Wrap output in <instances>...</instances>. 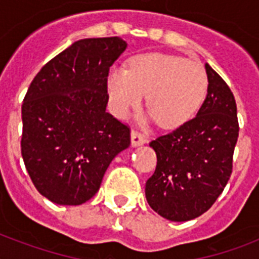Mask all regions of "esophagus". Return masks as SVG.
<instances>
[{
	"instance_id": "1",
	"label": "esophagus",
	"mask_w": 259,
	"mask_h": 259,
	"mask_svg": "<svg viewBox=\"0 0 259 259\" xmlns=\"http://www.w3.org/2000/svg\"><path fill=\"white\" fill-rule=\"evenodd\" d=\"M145 143H146V137L144 136V135L139 134V132H136V131L131 132V145L134 146V148L144 145Z\"/></svg>"
}]
</instances>
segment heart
I'll list each match as a JSON object with an SVG mask.
<instances>
[{
    "instance_id": "obj_1",
    "label": "heart",
    "mask_w": 259,
    "mask_h": 259,
    "mask_svg": "<svg viewBox=\"0 0 259 259\" xmlns=\"http://www.w3.org/2000/svg\"><path fill=\"white\" fill-rule=\"evenodd\" d=\"M206 89L202 66L159 53L135 57L130 71L114 66L107 75L110 106L116 116L127 115L148 93L149 118L167 130L180 127L197 113Z\"/></svg>"
}]
</instances>
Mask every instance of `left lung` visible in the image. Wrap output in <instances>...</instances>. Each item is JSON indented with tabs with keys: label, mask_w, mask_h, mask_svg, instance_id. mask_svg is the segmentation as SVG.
Instances as JSON below:
<instances>
[{
	"label": "left lung",
	"mask_w": 259,
	"mask_h": 259,
	"mask_svg": "<svg viewBox=\"0 0 259 259\" xmlns=\"http://www.w3.org/2000/svg\"><path fill=\"white\" fill-rule=\"evenodd\" d=\"M205 68L207 95L196 116L149 144L157 167L145 184L146 201L172 222L191 221L207 211L232 172L239 137L236 102L209 63Z\"/></svg>",
	"instance_id": "obj_1"
}]
</instances>
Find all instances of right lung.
Instances as JSON below:
<instances>
[{
  "instance_id": "obj_1",
  "label": "right lung",
  "mask_w": 259,
  "mask_h": 259,
  "mask_svg": "<svg viewBox=\"0 0 259 259\" xmlns=\"http://www.w3.org/2000/svg\"><path fill=\"white\" fill-rule=\"evenodd\" d=\"M127 49L120 37L75 41L32 80L22 105V157L36 189L76 206L100 189L130 128L106 111L110 66Z\"/></svg>"
}]
</instances>
